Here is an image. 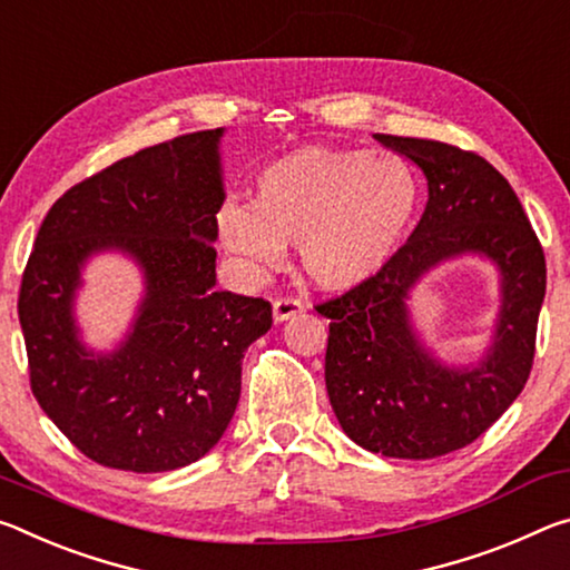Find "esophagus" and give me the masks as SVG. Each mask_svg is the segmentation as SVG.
<instances>
[{
    "mask_svg": "<svg viewBox=\"0 0 570 570\" xmlns=\"http://www.w3.org/2000/svg\"><path fill=\"white\" fill-rule=\"evenodd\" d=\"M303 311H305V303L295 295H279L273 301V315H275L277 323L293 318V315L303 313Z\"/></svg>",
    "mask_w": 570,
    "mask_h": 570,
    "instance_id": "obj_1",
    "label": "esophagus"
}]
</instances>
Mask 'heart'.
I'll return each mask as SVG.
<instances>
[{
  "instance_id": "1",
  "label": "heart",
  "mask_w": 570,
  "mask_h": 570,
  "mask_svg": "<svg viewBox=\"0 0 570 570\" xmlns=\"http://www.w3.org/2000/svg\"><path fill=\"white\" fill-rule=\"evenodd\" d=\"M419 207V181L394 151L305 146L259 171L252 209L224 204V245L265 267L301 245L305 277L351 291L384 267Z\"/></svg>"
}]
</instances>
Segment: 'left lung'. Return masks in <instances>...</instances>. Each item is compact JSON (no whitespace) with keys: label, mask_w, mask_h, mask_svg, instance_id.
Returning a JSON list of instances; mask_svg holds the SVG:
<instances>
[{"label":"left lung","mask_w":570,"mask_h":570,"mask_svg":"<svg viewBox=\"0 0 570 570\" xmlns=\"http://www.w3.org/2000/svg\"><path fill=\"white\" fill-rule=\"evenodd\" d=\"M376 138L424 171L429 202L376 275L315 305L331 318L325 386L343 432L363 450L432 460L472 444L525 386L546 297V255L512 186L480 154L429 138ZM462 250L499 263L503 313L491 356L456 372L421 351L403 301L424 268Z\"/></svg>","instance_id":"1"}]
</instances>
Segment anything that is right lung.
<instances>
[{
	"label": "right lung",
	"instance_id": "add662e5",
	"mask_svg": "<svg viewBox=\"0 0 570 570\" xmlns=\"http://www.w3.org/2000/svg\"><path fill=\"white\" fill-rule=\"evenodd\" d=\"M222 128L141 148L70 186L37 232L20 285L30 389L102 468L169 472L207 454L235 414L242 358L273 325L265 297L217 291ZM118 246L147 269L135 333L90 360L69 303L81 259Z\"/></svg>",
	"mask_w": 570,
	"mask_h": 570
}]
</instances>
